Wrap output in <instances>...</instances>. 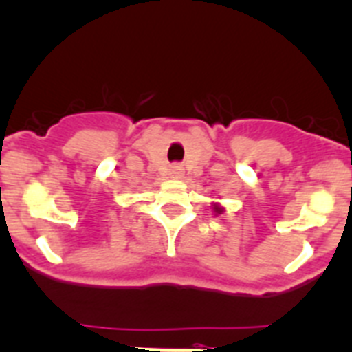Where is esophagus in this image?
<instances>
[{
  "mask_svg": "<svg viewBox=\"0 0 352 352\" xmlns=\"http://www.w3.org/2000/svg\"><path fill=\"white\" fill-rule=\"evenodd\" d=\"M182 175H184L182 164H172V166H170V177H172V179H180Z\"/></svg>",
  "mask_w": 352,
  "mask_h": 352,
  "instance_id": "obj_1",
  "label": "esophagus"
}]
</instances>
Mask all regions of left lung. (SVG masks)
Wrapping results in <instances>:
<instances>
[{"label":"left lung","instance_id":"8db88e82","mask_svg":"<svg viewBox=\"0 0 352 352\" xmlns=\"http://www.w3.org/2000/svg\"><path fill=\"white\" fill-rule=\"evenodd\" d=\"M223 210H224V208L221 207V205H214V212H215V214H221V212H223Z\"/></svg>","mask_w":352,"mask_h":352}]
</instances>
